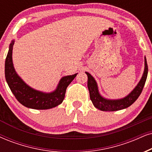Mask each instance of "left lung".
I'll return each mask as SVG.
<instances>
[{
  "label": "left lung",
  "instance_id": "1",
  "mask_svg": "<svg viewBox=\"0 0 152 152\" xmlns=\"http://www.w3.org/2000/svg\"><path fill=\"white\" fill-rule=\"evenodd\" d=\"M88 76V88L89 90L90 97L96 108L101 111H114L121 110L130 107L139 97L145 86L148 74V66L146 57H145V69L141 79L127 96L124 98L110 99L102 97L99 92L98 86L93 76L88 72H86Z\"/></svg>",
  "mask_w": 152,
  "mask_h": 152
}]
</instances>
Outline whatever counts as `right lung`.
<instances>
[{"label":"right lung","mask_w":152,"mask_h":152,"mask_svg":"<svg viewBox=\"0 0 152 152\" xmlns=\"http://www.w3.org/2000/svg\"><path fill=\"white\" fill-rule=\"evenodd\" d=\"M13 40L10 44L5 63V79L9 88L20 103L34 109H48L60 104L64 100L66 88L78 74L65 76L59 80L56 89L50 93L39 91L30 87L17 74L12 62Z\"/></svg>","instance_id":"obj_1"}]
</instances>
